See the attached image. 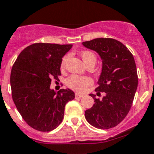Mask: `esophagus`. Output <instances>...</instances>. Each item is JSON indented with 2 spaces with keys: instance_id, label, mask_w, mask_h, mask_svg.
Here are the masks:
<instances>
[{
  "instance_id": "34e87169",
  "label": "esophagus",
  "mask_w": 154,
  "mask_h": 154,
  "mask_svg": "<svg viewBox=\"0 0 154 154\" xmlns=\"http://www.w3.org/2000/svg\"><path fill=\"white\" fill-rule=\"evenodd\" d=\"M83 96V94H81V93H76V94H75V97H76V98H81V97Z\"/></svg>"
}]
</instances>
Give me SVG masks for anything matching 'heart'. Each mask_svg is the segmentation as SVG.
Segmentation results:
<instances>
[{"instance_id": "heart-1", "label": "heart", "mask_w": 154, "mask_h": 154, "mask_svg": "<svg viewBox=\"0 0 154 154\" xmlns=\"http://www.w3.org/2000/svg\"><path fill=\"white\" fill-rule=\"evenodd\" d=\"M81 57L83 59L84 63L85 65H95L96 62V55L94 52L88 50H85L81 52ZM67 58L68 56L65 55L63 58L61 62V68L63 69L66 66ZM93 81L91 77H87V76H79V75L73 74L70 75L66 81V84L69 88L73 89L74 91H83L84 90L87 88L88 86L92 85Z\"/></svg>"}]
</instances>
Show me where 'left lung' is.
Wrapping results in <instances>:
<instances>
[{
    "label": "left lung",
    "instance_id": "1",
    "mask_svg": "<svg viewBox=\"0 0 154 154\" xmlns=\"http://www.w3.org/2000/svg\"><path fill=\"white\" fill-rule=\"evenodd\" d=\"M83 45L96 51L103 60L102 73L95 88L97 95L90 94L95 103L85 111L89 124L99 129L117 126L128 113L138 87L136 65L131 51L113 38H96L85 41Z\"/></svg>",
    "mask_w": 154,
    "mask_h": 154
}]
</instances>
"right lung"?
Wrapping results in <instances>:
<instances>
[{"mask_svg": "<svg viewBox=\"0 0 154 154\" xmlns=\"http://www.w3.org/2000/svg\"><path fill=\"white\" fill-rule=\"evenodd\" d=\"M72 45L36 43L24 48L11 72L12 99L23 120L40 131L54 130L63 121L65 106L75 98L70 89L50 88L61 75L62 59Z\"/></svg>", "mask_w": 154, "mask_h": 154, "instance_id": "right-lung-1", "label": "right lung"}]
</instances>
